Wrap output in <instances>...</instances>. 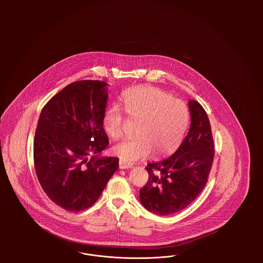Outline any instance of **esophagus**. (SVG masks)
Returning <instances> with one entry per match:
<instances>
[{"instance_id": "1", "label": "esophagus", "mask_w": 263, "mask_h": 263, "mask_svg": "<svg viewBox=\"0 0 263 263\" xmlns=\"http://www.w3.org/2000/svg\"><path fill=\"white\" fill-rule=\"evenodd\" d=\"M120 168L121 170H124V168H131V167H133V164H130V163H127V162H125V161H123V160H120Z\"/></svg>"}]
</instances>
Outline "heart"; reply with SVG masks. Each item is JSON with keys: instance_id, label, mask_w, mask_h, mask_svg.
I'll return each instance as SVG.
<instances>
[{"instance_id": "heart-1", "label": "heart", "mask_w": 263, "mask_h": 263, "mask_svg": "<svg viewBox=\"0 0 263 263\" xmlns=\"http://www.w3.org/2000/svg\"><path fill=\"white\" fill-rule=\"evenodd\" d=\"M121 107L129 119L139 120L133 139L112 146L111 152L120 159L136 162L146 159L155 152L167 155L179 146L189 123V110L180 99L159 88L141 86L125 90ZM123 117L118 107L108 108L102 117V127L114 140L122 136Z\"/></svg>"}]
</instances>
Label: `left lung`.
Wrapping results in <instances>:
<instances>
[{
    "label": "left lung",
    "mask_w": 263,
    "mask_h": 263,
    "mask_svg": "<svg viewBox=\"0 0 263 263\" xmlns=\"http://www.w3.org/2000/svg\"><path fill=\"white\" fill-rule=\"evenodd\" d=\"M191 125L177 151L167 159L147 164L148 180L140 190L144 208L156 215L177 213L204 189L214 159L210 122L202 106L189 100Z\"/></svg>",
    "instance_id": "8db88e82"
}]
</instances>
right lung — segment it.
Masks as SVG:
<instances>
[{
  "instance_id": "add662e5",
  "label": "right lung",
  "mask_w": 263,
  "mask_h": 263,
  "mask_svg": "<svg viewBox=\"0 0 263 263\" xmlns=\"http://www.w3.org/2000/svg\"><path fill=\"white\" fill-rule=\"evenodd\" d=\"M108 84L83 80L53 96L40 112L33 162L40 185L58 206L78 212L100 197L119 158L100 157L109 144L102 127Z\"/></svg>"
}]
</instances>
